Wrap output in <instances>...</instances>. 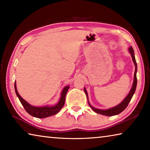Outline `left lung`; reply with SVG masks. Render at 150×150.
Listing matches in <instances>:
<instances>
[{"instance_id":"obj_1","label":"left lung","mask_w":150,"mask_h":150,"mask_svg":"<svg viewBox=\"0 0 150 150\" xmlns=\"http://www.w3.org/2000/svg\"><path fill=\"white\" fill-rule=\"evenodd\" d=\"M128 50H129V52L130 53L132 58V60H133V62L134 63V65H135V67H136L135 68V73H134V76L133 85H132V88H131V90L130 91V93H128V95H127L126 97L124 98L123 101H122V103H120V104H119V105L115 106V107H112V108L107 109V110H101V109H98V108H94L93 106H92L90 105L89 102L88 101V105H89L90 107L92 108V110L93 111H95V112L98 113V114H100V115H103L108 116H114V115H118V114L121 113L124 110V109H125L127 107V106H128L129 103H130V101L131 100L134 94L136 91V85H137V77H136L137 63H136V62L135 56H134V50H133L132 47H129ZM84 91H85V93L86 94V95H87V97L88 98V94H87V91H86V88L85 87H84Z\"/></svg>"}]
</instances>
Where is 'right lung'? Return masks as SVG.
<instances>
[{"mask_svg": "<svg viewBox=\"0 0 150 150\" xmlns=\"http://www.w3.org/2000/svg\"><path fill=\"white\" fill-rule=\"evenodd\" d=\"M69 86H66V87L63 88L62 94H61L60 99L57 105L52 106H41V107H38V106H34L30 105L28 103H27L26 100L21 97V96H20L19 95V93H18L16 82L14 83L15 92H16L17 96L18 97L20 103H21L22 106H24L25 110H26V111L29 114V115L32 116H34V117L40 118L49 117V116L56 115L58 112L63 108V105H64L65 96L66 94L67 93L68 89H69Z\"/></svg>", "mask_w": 150, "mask_h": 150, "instance_id": "add662e5", "label": "right lung"}]
</instances>
